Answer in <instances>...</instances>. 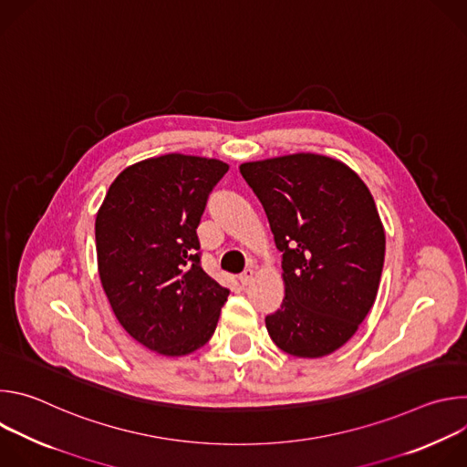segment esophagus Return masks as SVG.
I'll list each match as a JSON object with an SVG mask.
<instances>
[{"label": "esophagus", "instance_id": "34e87169", "mask_svg": "<svg viewBox=\"0 0 467 467\" xmlns=\"http://www.w3.org/2000/svg\"><path fill=\"white\" fill-rule=\"evenodd\" d=\"M253 277H254V272L253 270H244V274H240V283L244 285V286H247L251 281H253Z\"/></svg>", "mask_w": 467, "mask_h": 467}]
</instances>
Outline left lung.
<instances>
[{
  "mask_svg": "<svg viewBox=\"0 0 467 467\" xmlns=\"http://www.w3.org/2000/svg\"><path fill=\"white\" fill-rule=\"evenodd\" d=\"M240 173L283 253L285 299L265 316L270 338L299 358L330 355L377 297L386 236L373 195L349 166L314 153L244 162Z\"/></svg>",
  "mask_w": 467,
  "mask_h": 467,
  "instance_id": "8db88e82",
  "label": "left lung"
}]
</instances>
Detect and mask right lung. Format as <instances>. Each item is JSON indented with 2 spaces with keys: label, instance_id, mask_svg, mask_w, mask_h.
Listing matches in <instances>:
<instances>
[{
  "label": "right lung",
  "instance_id": "right-lung-1",
  "mask_svg": "<svg viewBox=\"0 0 467 467\" xmlns=\"http://www.w3.org/2000/svg\"><path fill=\"white\" fill-rule=\"evenodd\" d=\"M229 166L170 153L125 168L96 216L98 270L119 325L164 357L203 348L229 290L202 268L197 225Z\"/></svg>",
  "mask_w": 467,
  "mask_h": 467
}]
</instances>
